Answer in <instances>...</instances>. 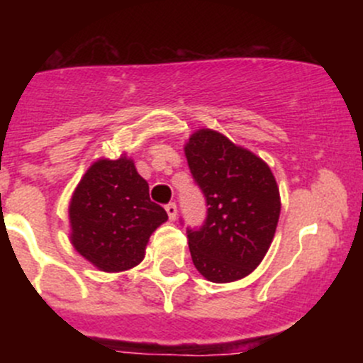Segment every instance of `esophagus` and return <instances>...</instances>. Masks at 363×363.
<instances>
[{"instance_id": "esophagus-1", "label": "esophagus", "mask_w": 363, "mask_h": 363, "mask_svg": "<svg viewBox=\"0 0 363 363\" xmlns=\"http://www.w3.org/2000/svg\"><path fill=\"white\" fill-rule=\"evenodd\" d=\"M165 211H167L169 218L170 220H176V215H177V205L176 203H169L167 206H165Z\"/></svg>"}]
</instances>
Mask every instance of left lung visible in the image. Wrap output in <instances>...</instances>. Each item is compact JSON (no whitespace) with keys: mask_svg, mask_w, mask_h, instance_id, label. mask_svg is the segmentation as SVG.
Here are the masks:
<instances>
[{"mask_svg":"<svg viewBox=\"0 0 363 363\" xmlns=\"http://www.w3.org/2000/svg\"><path fill=\"white\" fill-rule=\"evenodd\" d=\"M187 165L206 201L201 227H187L193 262L206 280L247 277L272 245L280 191L268 165L227 136L199 129L187 141Z\"/></svg>","mask_w":363,"mask_h":363,"instance_id":"obj_1","label":"left lung"}]
</instances>
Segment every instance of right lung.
Listing matches in <instances>:
<instances>
[{
	"instance_id": "obj_1",
	"label": "right lung",
	"mask_w": 363,
	"mask_h": 363,
	"mask_svg": "<svg viewBox=\"0 0 363 363\" xmlns=\"http://www.w3.org/2000/svg\"><path fill=\"white\" fill-rule=\"evenodd\" d=\"M167 218L126 157L95 162L69 203L74 249L102 272H124L141 262L150 235Z\"/></svg>"
}]
</instances>
